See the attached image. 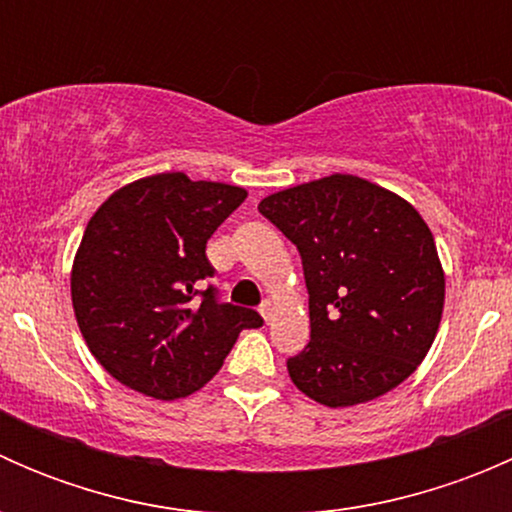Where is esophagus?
<instances>
[{
  "instance_id": "34e87169",
  "label": "esophagus",
  "mask_w": 512,
  "mask_h": 512,
  "mask_svg": "<svg viewBox=\"0 0 512 512\" xmlns=\"http://www.w3.org/2000/svg\"><path fill=\"white\" fill-rule=\"evenodd\" d=\"M272 312H275V309H272V302H265L260 307V314H262V319H265L267 324H270V319H272Z\"/></svg>"
}]
</instances>
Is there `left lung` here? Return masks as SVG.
Instances as JSON below:
<instances>
[{"mask_svg": "<svg viewBox=\"0 0 512 512\" xmlns=\"http://www.w3.org/2000/svg\"><path fill=\"white\" fill-rule=\"evenodd\" d=\"M299 250L312 339L287 361L302 394L329 409L366 404L409 379L436 339L446 275L409 200L334 173L257 205Z\"/></svg>", "mask_w": 512, "mask_h": 512, "instance_id": "8db88e82", "label": "left lung"}]
</instances>
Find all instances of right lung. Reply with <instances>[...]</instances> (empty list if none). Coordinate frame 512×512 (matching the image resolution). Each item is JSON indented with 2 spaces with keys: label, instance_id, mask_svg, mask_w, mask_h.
I'll return each instance as SVG.
<instances>
[{
  "label": "right lung",
  "instance_id": "right-lung-1",
  "mask_svg": "<svg viewBox=\"0 0 512 512\" xmlns=\"http://www.w3.org/2000/svg\"><path fill=\"white\" fill-rule=\"evenodd\" d=\"M240 185L158 173L108 195L71 267V304L86 347L128 389L170 401L208 384L252 309L220 304L205 245L242 205Z\"/></svg>",
  "mask_w": 512,
  "mask_h": 512
}]
</instances>
